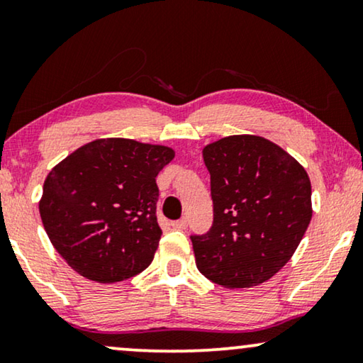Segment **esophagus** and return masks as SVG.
<instances>
[{"label":"esophagus","instance_id":"34e87169","mask_svg":"<svg viewBox=\"0 0 363 363\" xmlns=\"http://www.w3.org/2000/svg\"><path fill=\"white\" fill-rule=\"evenodd\" d=\"M172 226L175 228V230H186L188 226V220L186 218H183V220H178V221H173Z\"/></svg>","mask_w":363,"mask_h":363}]
</instances>
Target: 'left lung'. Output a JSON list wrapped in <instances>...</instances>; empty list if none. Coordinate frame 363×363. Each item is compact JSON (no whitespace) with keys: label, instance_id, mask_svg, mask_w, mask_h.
<instances>
[{"label":"left lung","instance_id":"obj_1","mask_svg":"<svg viewBox=\"0 0 363 363\" xmlns=\"http://www.w3.org/2000/svg\"><path fill=\"white\" fill-rule=\"evenodd\" d=\"M213 226L191 236L196 267L228 289L259 286L286 266L312 218L304 167L274 142L230 135L208 143Z\"/></svg>","mask_w":363,"mask_h":363}]
</instances>
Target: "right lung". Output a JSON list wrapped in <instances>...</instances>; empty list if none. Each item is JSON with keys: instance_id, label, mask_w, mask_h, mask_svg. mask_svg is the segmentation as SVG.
Instances as JSON below:
<instances>
[{"instance_id": "add662e5", "label": "right lung", "mask_w": 363, "mask_h": 363, "mask_svg": "<svg viewBox=\"0 0 363 363\" xmlns=\"http://www.w3.org/2000/svg\"><path fill=\"white\" fill-rule=\"evenodd\" d=\"M173 157L165 145L97 138L48 173L39 215L74 271L112 284L150 266L162 236L155 178Z\"/></svg>"}]
</instances>
